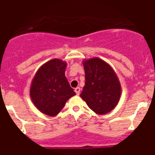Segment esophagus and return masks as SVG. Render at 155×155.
I'll return each mask as SVG.
<instances>
[{"label":"esophagus","mask_w":155,"mask_h":155,"mask_svg":"<svg viewBox=\"0 0 155 155\" xmlns=\"http://www.w3.org/2000/svg\"><path fill=\"white\" fill-rule=\"evenodd\" d=\"M75 92H76L77 95H79V94H80V91H81V88L79 87H77L76 88L74 89Z\"/></svg>","instance_id":"34e87169"}]
</instances>
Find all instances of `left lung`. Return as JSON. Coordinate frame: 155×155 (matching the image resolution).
<instances>
[{"label":"left lung","mask_w":155,"mask_h":155,"mask_svg":"<svg viewBox=\"0 0 155 155\" xmlns=\"http://www.w3.org/2000/svg\"><path fill=\"white\" fill-rule=\"evenodd\" d=\"M85 84L81 98L94 113L104 115L116 107L121 96V84L114 70L98 57L83 61Z\"/></svg>","instance_id":"1"}]
</instances>
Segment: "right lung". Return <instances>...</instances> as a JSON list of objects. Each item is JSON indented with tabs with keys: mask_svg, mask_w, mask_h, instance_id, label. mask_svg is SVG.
Segmentation results:
<instances>
[{
	"mask_svg": "<svg viewBox=\"0 0 155 155\" xmlns=\"http://www.w3.org/2000/svg\"><path fill=\"white\" fill-rule=\"evenodd\" d=\"M67 63L53 59L38 69L30 87V97L35 107L50 116H55L76 93L65 77Z\"/></svg>",
	"mask_w": 155,
	"mask_h": 155,
	"instance_id": "add662e5",
	"label": "right lung"
}]
</instances>
